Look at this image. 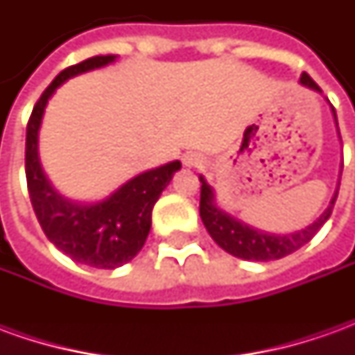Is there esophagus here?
I'll return each instance as SVG.
<instances>
[{
    "label": "esophagus",
    "instance_id": "esophagus-1",
    "mask_svg": "<svg viewBox=\"0 0 355 355\" xmlns=\"http://www.w3.org/2000/svg\"><path fill=\"white\" fill-rule=\"evenodd\" d=\"M182 163H184V167H200L201 157L198 154H184Z\"/></svg>",
    "mask_w": 355,
    "mask_h": 355
}]
</instances>
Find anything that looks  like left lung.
I'll list each match as a JSON object with an SVG mask.
<instances>
[{"instance_id":"obj_1","label":"left lung","mask_w":355,"mask_h":355,"mask_svg":"<svg viewBox=\"0 0 355 355\" xmlns=\"http://www.w3.org/2000/svg\"><path fill=\"white\" fill-rule=\"evenodd\" d=\"M300 83L304 87L315 91V93H321L318 83L306 72H302V76H300ZM331 110H333V116H335L336 123L335 108L331 106ZM336 131H338V123H336ZM338 139H340V132H338ZM200 182V216L203 224H205V228H207L209 236L215 239L216 245L223 247L226 253L234 254L238 259H243V261L257 262L277 261V259H283V257L295 253L297 249L306 245L318 234L321 226L327 223V218L333 213L336 196H338V184H340V182L336 184L335 193H333V198L329 201L327 209L312 224H308L306 228H300L297 232H291V234H270V232L253 228V226H249L243 220L232 216L230 213L223 211V209L216 205L215 190L207 184V180L201 177V175Z\"/></svg>"}]
</instances>
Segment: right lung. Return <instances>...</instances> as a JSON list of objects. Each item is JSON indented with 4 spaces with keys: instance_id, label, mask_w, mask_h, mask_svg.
Segmentation results:
<instances>
[{
    "instance_id": "add662e5",
    "label": "right lung",
    "mask_w": 355,
    "mask_h": 355,
    "mask_svg": "<svg viewBox=\"0 0 355 355\" xmlns=\"http://www.w3.org/2000/svg\"><path fill=\"white\" fill-rule=\"evenodd\" d=\"M116 55H98L58 73L43 91L26 127V180L35 216L45 236L72 261L102 270L131 262L144 245L152 209L182 165L169 162L129 178L101 201H76L55 190L40 162V129L47 102L64 81L116 62Z\"/></svg>"
}]
</instances>
